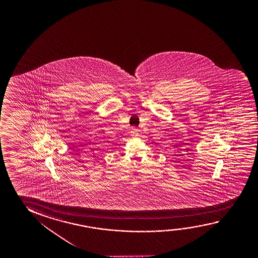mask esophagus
<instances>
[{
  "instance_id": "obj_1",
  "label": "esophagus",
  "mask_w": 258,
  "mask_h": 258,
  "mask_svg": "<svg viewBox=\"0 0 258 258\" xmlns=\"http://www.w3.org/2000/svg\"><path fill=\"white\" fill-rule=\"evenodd\" d=\"M131 133L132 137H137L139 134V130L137 127H132L131 130Z\"/></svg>"
}]
</instances>
